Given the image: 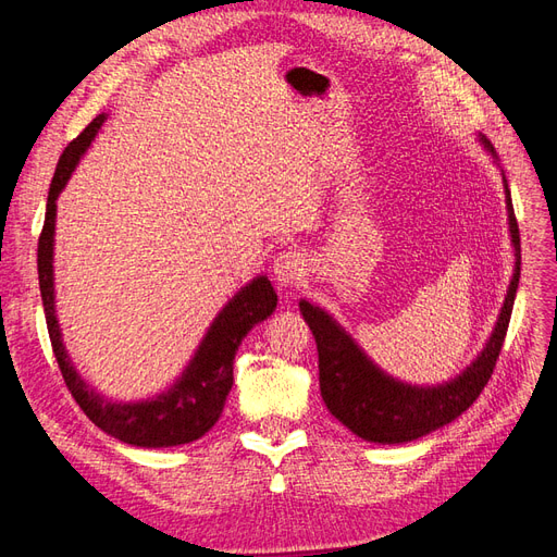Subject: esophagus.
Wrapping results in <instances>:
<instances>
[{
    "label": "esophagus",
    "instance_id": "34e87169",
    "mask_svg": "<svg viewBox=\"0 0 557 557\" xmlns=\"http://www.w3.org/2000/svg\"><path fill=\"white\" fill-rule=\"evenodd\" d=\"M274 276L281 285H297L305 276V260L297 250H283L274 260Z\"/></svg>",
    "mask_w": 557,
    "mask_h": 557
}]
</instances>
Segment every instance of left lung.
Listing matches in <instances>:
<instances>
[{"label": "left lung", "instance_id": "left-lung-1", "mask_svg": "<svg viewBox=\"0 0 557 557\" xmlns=\"http://www.w3.org/2000/svg\"><path fill=\"white\" fill-rule=\"evenodd\" d=\"M491 148V144H487ZM507 185V181H504ZM507 209L511 239L516 246V274L499 313L491 342L481 358L462 376L440 387H411L381 374L350 336L334 320L309 301H299V311L309 323L318 346L320 395L330 413L352 434L367 442L401 444L418 440L467 411L493 376L504 336L509 330L513 299L520 278V232L507 185Z\"/></svg>", "mask_w": 557, "mask_h": 557}]
</instances>
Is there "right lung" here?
<instances>
[{
    "label": "right lung",
    "mask_w": 557,
    "mask_h": 557,
    "mask_svg": "<svg viewBox=\"0 0 557 557\" xmlns=\"http://www.w3.org/2000/svg\"><path fill=\"white\" fill-rule=\"evenodd\" d=\"M104 113L97 115L95 121L83 129L74 141H70L62 150L58 160L53 181H50L48 205L44 230L39 234V250H37V267H39V288L44 299V313L50 346H53L58 367L62 379L70 387L72 397L97 428H102L107 434L115 436L125 444L144 446V448H160V446H178L190 444L199 436H205L223 413L225 397L232 391V364L242 339L256 327L267 315H272L276 309V293L264 276L248 283L246 288L234 297L230 305L218 313L211 330L201 342L197 356L185 369L181 381L150 401L137 404H111L92 393L90 387L81 381L76 369L66 358L60 327L55 320L53 307V232H55V199L64 183L70 181L78 158L86 153V148L95 139L97 129L104 123Z\"/></svg>",
    "instance_id": "1"
}]
</instances>
